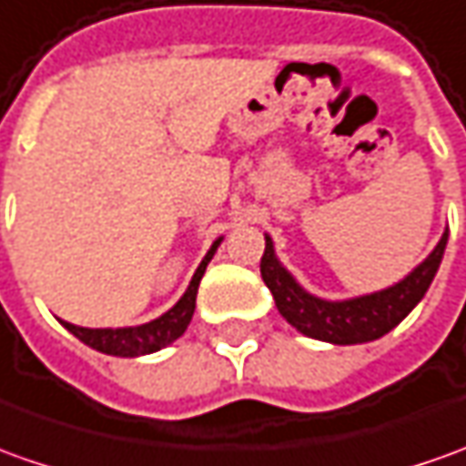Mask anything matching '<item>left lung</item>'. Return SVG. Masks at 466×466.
Returning a JSON list of instances; mask_svg holds the SVG:
<instances>
[{
  "mask_svg": "<svg viewBox=\"0 0 466 466\" xmlns=\"http://www.w3.org/2000/svg\"><path fill=\"white\" fill-rule=\"evenodd\" d=\"M446 239H449V229L439 239V245L433 247L431 255L400 283L350 300H324L306 293L293 280V275L278 262L270 237H265V255L259 259V273L265 286L273 293L280 316L290 326H296L300 334L331 344H362V341L380 339L416 309V303L426 296L433 275L441 265Z\"/></svg>",
  "mask_w": 466,
  "mask_h": 466,
  "instance_id": "left-lung-1",
  "label": "left lung"
}]
</instances>
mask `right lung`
Returning a JSON list of instances; mask_svg holds the SVG:
<instances>
[{"label":"right lung","instance_id":"obj_1","mask_svg":"<svg viewBox=\"0 0 466 466\" xmlns=\"http://www.w3.org/2000/svg\"><path fill=\"white\" fill-rule=\"evenodd\" d=\"M221 239H217L211 249L207 252V258L201 259L198 270L193 273L191 286L183 293V299L166 311L160 319H155L150 324L142 326H125V329H86V326H74L68 321H63V326L78 337V339L88 344L91 350L104 354H114V357H140V354L157 352L167 347L170 341H176L188 329L193 319V311H196V293H198V283L204 278V270L207 265L214 258L217 247H219Z\"/></svg>","mask_w":466,"mask_h":466}]
</instances>
